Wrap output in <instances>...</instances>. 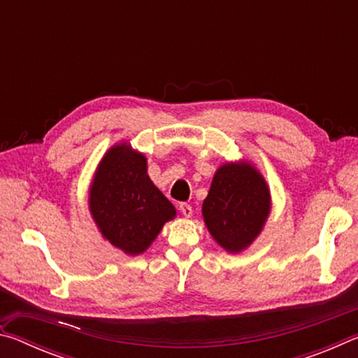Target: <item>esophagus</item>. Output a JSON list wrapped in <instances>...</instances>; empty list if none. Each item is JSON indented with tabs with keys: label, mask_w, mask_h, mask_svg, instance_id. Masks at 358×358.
Instances as JSON below:
<instances>
[{
	"label": "esophagus",
	"mask_w": 358,
	"mask_h": 358,
	"mask_svg": "<svg viewBox=\"0 0 358 358\" xmlns=\"http://www.w3.org/2000/svg\"><path fill=\"white\" fill-rule=\"evenodd\" d=\"M180 211H181V215L183 216H186V217H189V216H192V207L189 203H186V202H181L180 203Z\"/></svg>",
	"instance_id": "1"
}]
</instances>
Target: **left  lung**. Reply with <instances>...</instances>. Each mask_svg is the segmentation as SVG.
<instances>
[{"mask_svg": "<svg viewBox=\"0 0 358 358\" xmlns=\"http://www.w3.org/2000/svg\"><path fill=\"white\" fill-rule=\"evenodd\" d=\"M270 208V189L262 173L248 161H240L217 169L202 215L216 243L227 252H240L262 232Z\"/></svg>", "mask_w": 358, "mask_h": 358, "instance_id": "obj_1", "label": "left lung"}]
</instances>
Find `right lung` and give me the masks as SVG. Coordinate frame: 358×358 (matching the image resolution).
<instances>
[{
	"label": "right lung",
	"instance_id": "obj_1",
	"mask_svg": "<svg viewBox=\"0 0 358 358\" xmlns=\"http://www.w3.org/2000/svg\"><path fill=\"white\" fill-rule=\"evenodd\" d=\"M90 213L102 237L129 256L147 251L177 215L147 173V157L117 143L102 157L90 186Z\"/></svg>",
	"mask_w": 358,
	"mask_h": 358
}]
</instances>
